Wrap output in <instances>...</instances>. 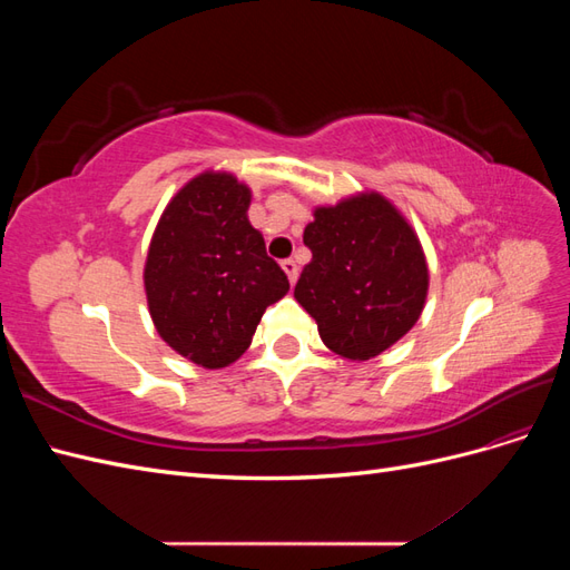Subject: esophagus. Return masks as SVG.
I'll list each match as a JSON object with an SVG mask.
<instances>
[{"instance_id": "1", "label": "esophagus", "mask_w": 570, "mask_h": 570, "mask_svg": "<svg viewBox=\"0 0 570 570\" xmlns=\"http://www.w3.org/2000/svg\"><path fill=\"white\" fill-rule=\"evenodd\" d=\"M283 271L287 273V281H289V285H295L297 283V264L292 262V258H287V262H283Z\"/></svg>"}]
</instances>
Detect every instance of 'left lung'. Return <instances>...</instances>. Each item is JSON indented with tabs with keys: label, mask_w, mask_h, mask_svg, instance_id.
<instances>
[{
	"label": "left lung",
	"mask_w": 570,
	"mask_h": 570,
	"mask_svg": "<svg viewBox=\"0 0 570 570\" xmlns=\"http://www.w3.org/2000/svg\"><path fill=\"white\" fill-rule=\"evenodd\" d=\"M312 249L295 299L335 354L366 361L416 325L428 295V264L416 233L377 193L318 206L304 228Z\"/></svg>",
	"instance_id": "left-lung-1"
}]
</instances>
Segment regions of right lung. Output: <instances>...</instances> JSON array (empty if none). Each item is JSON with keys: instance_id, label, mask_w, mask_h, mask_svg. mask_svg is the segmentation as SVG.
<instances>
[{"instance_id": "1", "label": "right lung", "mask_w": 570, "mask_h": 570, "mask_svg": "<svg viewBox=\"0 0 570 570\" xmlns=\"http://www.w3.org/2000/svg\"><path fill=\"white\" fill-rule=\"evenodd\" d=\"M249 187L230 174L189 180L154 230L145 292L157 333L204 368L247 352L266 306L287 295L283 268L247 218Z\"/></svg>"}]
</instances>
